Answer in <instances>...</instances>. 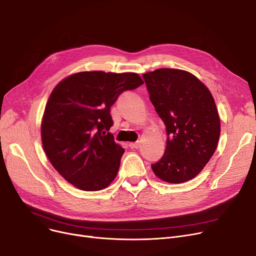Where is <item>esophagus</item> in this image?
<instances>
[{"label":"esophagus","mask_w":256,"mask_h":256,"mask_svg":"<svg viewBox=\"0 0 256 256\" xmlns=\"http://www.w3.org/2000/svg\"><path fill=\"white\" fill-rule=\"evenodd\" d=\"M128 145H130V148H132V150H137V148H139L140 142H132V143H130Z\"/></svg>","instance_id":"esophagus-1"}]
</instances>
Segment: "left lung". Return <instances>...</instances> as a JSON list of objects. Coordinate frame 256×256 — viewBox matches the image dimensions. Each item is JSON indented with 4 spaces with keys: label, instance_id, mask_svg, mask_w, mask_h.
Masks as SVG:
<instances>
[{
    "label": "left lung",
    "instance_id": "left-lung-1",
    "mask_svg": "<svg viewBox=\"0 0 256 256\" xmlns=\"http://www.w3.org/2000/svg\"><path fill=\"white\" fill-rule=\"evenodd\" d=\"M143 78L156 112L166 126V150L152 164L170 184L194 178L217 148L220 118L206 86L192 74L172 68L146 72Z\"/></svg>",
    "mask_w": 256,
    "mask_h": 256
}]
</instances>
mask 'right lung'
<instances>
[{
    "mask_svg": "<svg viewBox=\"0 0 256 256\" xmlns=\"http://www.w3.org/2000/svg\"><path fill=\"white\" fill-rule=\"evenodd\" d=\"M143 83L135 72H82L54 88L42 122L44 150L78 189L100 191L116 178L124 150L109 132L110 110L121 93Z\"/></svg>",
    "mask_w": 256,
    "mask_h": 256,
    "instance_id": "1",
    "label": "right lung"
}]
</instances>
